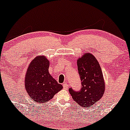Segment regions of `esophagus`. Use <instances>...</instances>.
Here are the masks:
<instances>
[{"mask_svg":"<svg viewBox=\"0 0 130 130\" xmlns=\"http://www.w3.org/2000/svg\"><path fill=\"white\" fill-rule=\"evenodd\" d=\"M68 87V85L67 83H63V89H67Z\"/></svg>","mask_w":130,"mask_h":130,"instance_id":"1","label":"esophagus"}]
</instances>
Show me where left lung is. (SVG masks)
I'll return each mask as SVG.
<instances>
[{"label":"left lung","mask_w":130,"mask_h":130,"mask_svg":"<svg viewBox=\"0 0 130 130\" xmlns=\"http://www.w3.org/2000/svg\"><path fill=\"white\" fill-rule=\"evenodd\" d=\"M81 81V89L70 88L73 99L83 107H90L101 99L105 91V83L101 68L92 54L86 53L77 60Z\"/></svg>","instance_id":"left-lung-1"}]
</instances>
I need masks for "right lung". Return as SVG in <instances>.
Segmentation results:
<instances>
[{"mask_svg":"<svg viewBox=\"0 0 130 130\" xmlns=\"http://www.w3.org/2000/svg\"><path fill=\"white\" fill-rule=\"evenodd\" d=\"M49 60L39 55L31 61L27 70L25 79L26 90L36 104L48 102L63 88L49 73Z\"/></svg>","mask_w":130,"mask_h":130,"instance_id":"1","label":"right lung"}]
</instances>
